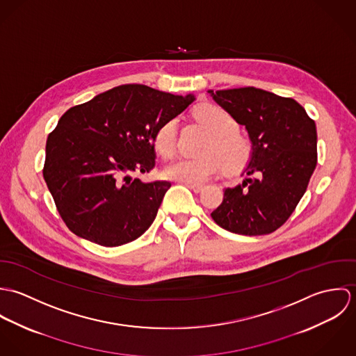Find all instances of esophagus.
<instances>
[{
	"instance_id": "1",
	"label": "esophagus",
	"mask_w": 356,
	"mask_h": 356,
	"mask_svg": "<svg viewBox=\"0 0 356 356\" xmlns=\"http://www.w3.org/2000/svg\"><path fill=\"white\" fill-rule=\"evenodd\" d=\"M188 188H191L195 193H200L203 191L204 188L202 185H189V184H185Z\"/></svg>"
}]
</instances>
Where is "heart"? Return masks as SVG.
Returning a JSON list of instances; mask_svg holds the SVG:
<instances>
[{"label": "heart", "instance_id": "heart-1", "mask_svg": "<svg viewBox=\"0 0 356 356\" xmlns=\"http://www.w3.org/2000/svg\"><path fill=\"white\" fill-rule=\"evenodd\" d=\"M196 119L212 134L202 159H178L163 168L167 179L189 185H203L222 168L237 174L248 164L252 145L248 138L236 133L237 123L223 108L204 104L195 112ZM177 145V122L170 120L160 127L154 147L164 157H170Z\"/></svg>", "mask_w": 356, "mask_h": 356}]
</instances>
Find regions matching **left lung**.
<instances>
[{
    "instance_id": "obj_1",
    "label": "left lung",
    "mask_w": 356,
    "mask_h": 356,
    "mask_svg": "<svg viewBox=\"0 0 356 356\" xmlns=\"http://www.w3.org/2000/svg\"><path fill=\"white\" fill-rule=\"evenodd\" d=\"M208 95L245 127L252 145L244 168L250 178L226 188L211 216L230 233H273L292 215L315 170V122L293 99L252 86Z\"/></svg>"
}]
</instances>
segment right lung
Masks as SVG:
<instances>
[{
    "label": "right lung",
    "instance_id": "obj_1",
    "mask_svg": "<svg viewBox=\"0 0 356 356\" xmlns=\"http://www.w3.org/2000/svg\"><path fill=\"white\" fill-rule=\"evenodd\" d=\"M195 100L122 85L60 118L47 141L44 178L74 234L119 247L149 229L171 184L143 182L133 172L152 170L157 131Z\"/></svg>",
    "mask_w": 356,
    "mask_h": 356
}]
</instances>
